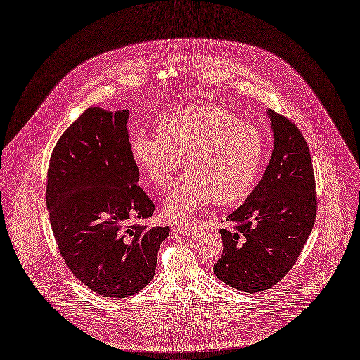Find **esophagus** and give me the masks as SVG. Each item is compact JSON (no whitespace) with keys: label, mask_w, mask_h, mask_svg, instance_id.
I'll return each mask as SVG.
<instances>
[{"label":"esophagus","mask_w":360,"mask_h":360,"mask_svg":"<svg viewBox=\"0 0 360 360\" xmlns=\"http://www.w3.org/2000/svg\"><path fill=\"white\" fill-rule=\"evenodd\" d=\"M195 231H196V228L193 226V225H177V226H174V232L176 233H179V235H193L195 233Z\"/></svg>","instance_id":"esophagus-1"}]
</instances>
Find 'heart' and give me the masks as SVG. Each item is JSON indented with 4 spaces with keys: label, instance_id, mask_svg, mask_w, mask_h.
I'll return each instance as SVG.
<instances>
[{
    "label": "heart",
    "instance_id": "1",
    "mask_svg": "<svg viewBox=\"0 0 360 360\" xmlns=\"http://www.w3.org/2000/svg\"><path fill=\"white\" fill-rule=\"evenodd\" d=\"M155 134L132 132V161L157 187L169 184L180 160L187 169L165 195V216L183 222L214 199L229 205L252 190L265 157L262 132L229 109L199 103L160 117Z\"/></svg>",
    "mask_w": 360,
    "mask_h": 360
}]
</instances>
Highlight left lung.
Segmentation results:
<instances>
[{"mask_svg":"<svg viewBox=\"0 0 360 360\" xmlns=\"http://www.w3.org/2000/svg\"><path fill=\"white\" fill-rule=\"evenodd\" d=\"M274 151L264 177L220 229L224 254L213 265L220 281L246 292L280 283L314 226L316 180L310 148L297 125L268 110Z\"/></svg>","mask_w":360,"mask_h":360,"instance_id":"obj_1","label":"left lung"}]
</instances>
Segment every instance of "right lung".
<instances>
[{
  "label": "right lung",
  "mask_w": 360,
  "mask_h": 360,
  "mask_svg": "<svg viewBox=\"0 0 360 360\" xmlns=\"http://www.w3.org/2000/svg\"><path fill=\"white\" fill-rule=\"evenodd\" d=\"M128 114L88 108L59 138L47 170L46 205L60 255L80 283L108 298L132 295L153 280L170 233L143 224L155 206L136 184Z\"/></svg>",
  "instance_id": "right-lung-1"
}]
</instances>
